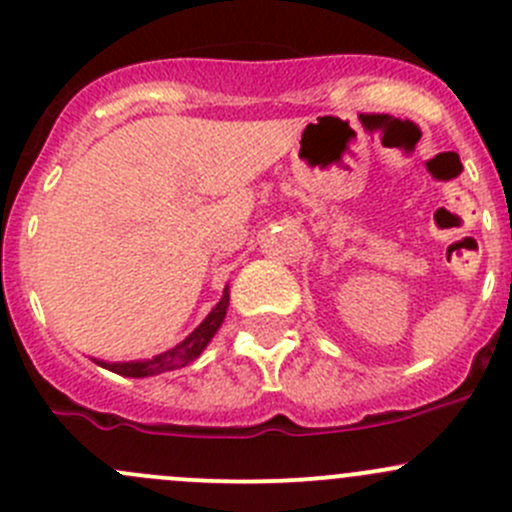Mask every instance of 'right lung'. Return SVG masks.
<instances>
[{
	"instance_id": "right-lung-1",
	"label": "right lung",
	"mask_w": 512,
	"mask_h": 512,
	"mask_svg": "<svg viewBox=\"0 0 512 512\" xmlns=\"http://www.w3.org/2000/svg\"><path fill=\"white\" fill-rule=\"evenodd\" d=\"M227 304H230V289L225 287L223 297L220 302L215 304L213 312L188 334L180 344H175L173 349L168 352L156 354L153 359H138V361H101L94 359L98 366L103 369L113 371V374H121V376H131V379H146V376H156L163 374V371H173V369H183L188 366L190 361L198 359L200 354L205 352V347L210 344V339L215 337V332L220 329L223 324L225 314H227Z\"/></svg>"
}]
</instances>
